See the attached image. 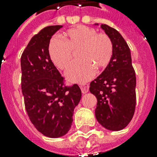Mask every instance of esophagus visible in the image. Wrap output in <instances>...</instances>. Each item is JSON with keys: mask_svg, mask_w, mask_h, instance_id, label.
<instances>
[{"mask_svg": "<svg viewBox=\"0 0 157 157\" xmlns=\"http://www.w3.org/2000/svg\"><path fill=\"white\" fill-rule=\"evenodd\" d=\"M81 90L82 94H86L89 91V86L87 84L82 85V86H81Z\"/></svg>", "mask_w": 157, "mask_h": 157, "instance_id": "34e87169", "label": "esophagus"}]
</instances>
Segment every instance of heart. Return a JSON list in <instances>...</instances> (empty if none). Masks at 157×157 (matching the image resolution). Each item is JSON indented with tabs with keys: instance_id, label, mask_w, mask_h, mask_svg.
Listing matches in <instances>:
<instances>
[{
	"instance_id": "b5f03b06",
	"label": "heart",
	"mask_w": 157,
	"mask_h": 157,
	"mask_svg": "<svg viewBox=\"0 0 157 157\" xmlns=\"http://www.w3.org/2000/svg\"><path fill=\"white\" fill-rule=\"evenodd\" d=\"M77 53L78 61L67 71L71 82L86 83L95 74V69L106 68L113 56V44L107 34L98 33L94 28L78 26L63 36L51 40L49 54L54 64L60 70H67Z\"/></svg>"
}]
</instances>
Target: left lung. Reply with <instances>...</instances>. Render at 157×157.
I'll return each instance as SVG.
<instances>
[{
	"label": "left lung",
	"mask_w": 157,
	"mask_h": 157,
	"mask_svg": "<svg viewBox=\"0 0 157 157\" xmlns=\"http://www.w3.org/2000/svg\"><path fill=\"white\" fill-rule=\"evenodd\" d=\"M101 28L112 40L113 56L104 71L91 82L90 91L97 98L95 117L98 123L105 129L118 131L128 125L134 114L136 76L124 38L108 25L102 24Z\"/></svg>",
	"instance_id": "1"
}]
</instances>
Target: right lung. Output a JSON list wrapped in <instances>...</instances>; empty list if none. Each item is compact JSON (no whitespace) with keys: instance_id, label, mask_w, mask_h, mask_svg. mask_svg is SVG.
<instances>
[{"instance_id":"right-lung-1","label":"right lung","mask_w":157,"mask_h":157,"mask_svg":"<svg viewBox=\"0 0 157 157\" xmlns=\"http://www.w3.org/2000/svg\"><path fill=\"white\" fill-rule=\"evenodd\" d=\"M63 26H49L33 36L21 56V87L26 111L38 131L49 138L65 135L71 128L75 107L81 98L76 84L64 78L49 54L52 36Z\"/></svg>"}]
</instances>
